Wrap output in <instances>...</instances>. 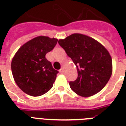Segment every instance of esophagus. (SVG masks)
Listing matches in <instances>:
<instances>
[{"label": "esophagus", "mask_w": 126, "mask_h": 126, "mask_svg": "<svg viewBox=\"0 0 126 126\" xmlns=\"http://www.w3.org/2000/svg\"><path fill=\"white\" fill-rule=\"evenodd\" d=\"M59 72L61 73H63V67H61V69L59 70Z\"/></svg>", "instance_id": "obj_1"}]
</instances>
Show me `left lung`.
I'll return each instance as SVG.
<instances>
[{"mask_svg":"<svg viewBox=\"0 0 126 126\" xmlns=\"http://www.w3.org/2000/svg\"><path fill=\"white\" fill-rule=\"evenodd\" d=\"M58 43L77 67L78 77L69 85L82 97L97 94L105 86L112 72V58L101 44L84 34L75 33Z\"/></svg>","mask_w":126,"mask_h":126,"instance_id":"obj_1","label":"left lung"}]
</instances>
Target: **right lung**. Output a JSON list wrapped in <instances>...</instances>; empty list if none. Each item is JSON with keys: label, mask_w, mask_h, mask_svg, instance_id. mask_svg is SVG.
<instances>
[{"label": "right lung", "mask_w": 126, "mask_h": 126, "mask_svg": "<svg viewBox=\"0 0 126 126\" xmlns=\"http://www.w3.org/2000/svg\"><path fill=\"white\" fill-rule=\"evenodd\" d=\"M56 38L40 36L23 44L13 57L11 69L19 88L29 95L46 94L53 86L59 72L52 67L46 54L54 48Z\"/></svg>", "instance_id": "1"}]
</instances>
